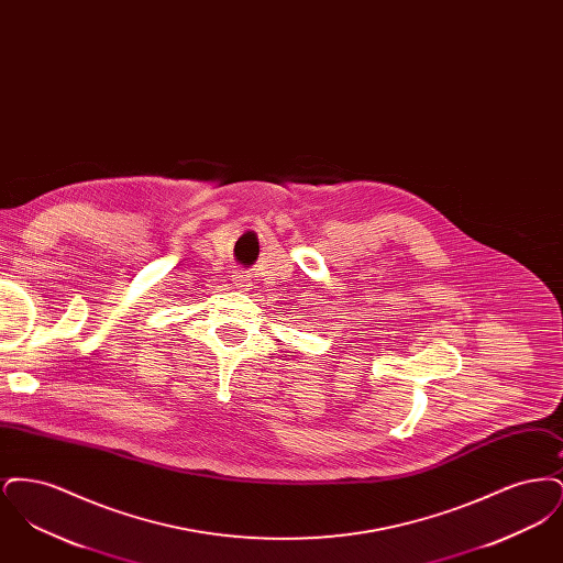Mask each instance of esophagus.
Listing matches in <instances>:
<instances>
[{
	"mask_svg": "<svg viewBox=\"0 0 563 563\" xmlns=\"http://www.w3.org/2000/svg\"><path fill=\"white\" fill-rule=\"evenodd\" d=\"M234 285H236L239 289H246V287H249V276L239 269V272L234 274Z\"/></svg>",
	"mask_w": 563,
	"mask_h": 563,
	"instance_id": "obj_1",
	"label": "esophagus"
}]
</instances>
